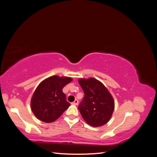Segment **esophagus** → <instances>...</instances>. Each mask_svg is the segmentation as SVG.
<instances>
[{"mask_svg":"<svg viewBox=\"0 0 157 157\" xmlns=\"http://www.w3.org/2000/svg\"><path fill=\"white\" fill-rule=\"evenodd\" d=\"M78 101L77 100V99H75V100L73 101V102H72V105H78Z\"/></svg>","mask_w":157,"mask_h":157,"instance_id":"34e87169","label":"esophagus"}]
</instances>
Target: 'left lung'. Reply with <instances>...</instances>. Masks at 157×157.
<instances>
[{
  "instance_id": "8db88e82",
  "label": "left lung",
  "mask_w": 157,
  "mask_h": 157,
  "mask_svg": "<svg viewBox=\"0 0 157 157\" xmlns=\"http://www.w3.org/2000/svg\"><path fill=\"white\" fill-rule=\"evenodd\" d=\"M84 97L78 105L84 120L93 127L101 126L111 119L115 101L107 88L97 79L80 78Z\"/></svg>"
}]
</instances>
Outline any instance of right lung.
I'll return each instance as SVG.
<instances>
[{
    "label": "right lung",
    "mask_w": 157,
    "mask_h": 157,
    "mask_svg": "<svg viewBox=\"0 0 157 157\" xmlns=\"http://www.w3.org/2000/svg\"><path fill=\"white\" fill-rule=\"evenodd\" d=\"M72 80V78L56 75L39 84L31 101V110L38 119L50 123L62 115L70 105L62 89Z\"/></svg>",
    "instance_id": "obj_1"
}]
</instances>
